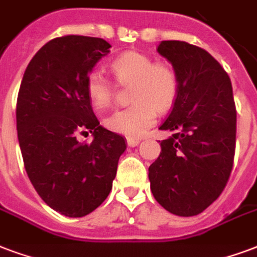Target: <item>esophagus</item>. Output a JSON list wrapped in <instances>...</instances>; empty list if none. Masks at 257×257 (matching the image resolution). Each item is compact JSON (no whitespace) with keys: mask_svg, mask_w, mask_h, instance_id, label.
Wrapping results in <instances>:
<instances>
[{"mask_svg":"<svg viewBox=\"0 0 257 257\" xmlns=\"http://www.w3.org/2000/svg\"><path fill=\"white\" fill-rule=\"evenodd\" d=\"M141 141L137 140V138H127V145L128 146H131V148H134V146H137V145H140Z\"/></svg>","mask_w":257,"mask_h":257,"instance_id":"obj_1","label":"esophagus"}]
</instances>
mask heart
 <instances>
[{
  "mask_svg": "<svg viewBox=\"0 0 257 257\" xmlns=\"http://www.w3.org/2000/svg\"><path fill=\"white\" fill-rule=\"evenodd\" d=\"M113 76L121 85L133 84V105L119 109L105 119V127L128 138L144 136L157 119L158 111L172 107L179 90V80L172 66L154 62L153 58L137 51L121 54L111 63ZM86 94L96 109L112 104L113 86L101 73L94 71L86 81Z\"/></svg>",
  "mask_w": 257,
  "mask_h": 257,
  "instance_id": "obj_1",
  "label": "heart"
}]
</instances>
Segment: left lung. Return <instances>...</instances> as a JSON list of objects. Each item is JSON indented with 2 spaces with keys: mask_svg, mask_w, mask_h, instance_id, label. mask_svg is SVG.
I'll list each match as a JSON object with an SVG mask.
<instances>
[{
  "mask_svg": "<svg viewBox=\"0 0 257 257\" xmlns=\"http://www.w3.org/2000/svg\"><path fill=\"white\" fill-rule=\"evenodd\" d=\"M179 80L173 108L160 130L161 153L149 167L154 199L175 215L202 213L221 195L236 149V105L230 78L206 50L180 40H163Z\"/></svg>",
  "mask_w": 257,
  "mask_h": 257,
  "instance_id": "left-lung-1",
  "label": "left lung"
}]
</instances>
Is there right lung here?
I'll use <instances>...</instances> for the list:
<instances>
[{"instance_id": "add662e5", "label": "right lung", "mask_w": 257, "mask_h": 257, "mask_svg": "<svg viewBox=\"0 0 257 257\" xmlns=\"http://www.w3.org/2000/svg\"><path fill=\"white\" fill-rule=\"evenodd\" d=\"M111 44L67 35L50 40L28 63L17 96V137L27 175L39 196L65 217L99 207L112 188L121 136L100 126L86 81ZM94 141L81 144L78 134Z\"/></svg>"}]
</instances>
